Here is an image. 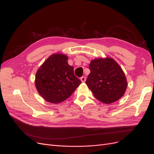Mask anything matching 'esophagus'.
I'll return each instance as SVG.
<instances>
[{
	"mask_svg": "<svg viewBox=\"0 0 154 154\" xmlns=\"http://www.w3.org/2000/svg\"><path fill=\"white\" fill-rule=\"evenodd\" d=\"M81 81L82 82H84L86 81V77H81Z\"/></svg>",
	"mask_w": 154,
	"mask_h": 154,
	"instance_id": "1",
	"label": "esophagus"
}]
</instances>
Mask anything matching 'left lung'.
<instances>
[{"instance_id":"1","label":"left lung","mask_w":154,"mask_h":154,"mask_svg":"<svg viewBox=\"0 0 154 154\" xmlns=\"http://www.w3.org/2000/svg\"><path fill=\"white\" fill-rule=\"evenodd\" d=\"M86 84L95 97L104 103H111L120 99L125 93L127 82L120 65L111 57L92 60Z\"/></svg>"}]
</instances>
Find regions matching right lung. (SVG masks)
I'll return each instance as SVG.
<instances>
[{
  "mask_svg": "<svg viewBox=\"0 0 154 154\" xmlns=\"http://www.w3.org/2000/svg\"><path fill=\"white\" fill-rule=\"evenodd\" d=\"M81 84L74 75L73 67L68 63V56L54 54L39 68L35 77L37 91L45 100L52 103L64 101Z\"/></svg>",
  "mask_w": 154,
  "mask_h": 154,
  "instance_id": "obj_1",
  "label": "right lung"
}]
</instances>
